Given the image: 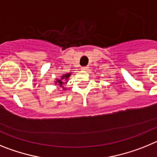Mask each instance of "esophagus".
Returning a JSON list of instances; mask_svg holds the SVG:
<instances>
[{"mask_svg":"<svg viewBox=\"0 0 157 157\" xmlns=\"http://www.w3.org/2000/svg\"><path fill=\"white\" fill-rule=\"evenodd\" d=\"M88 68H89L88 67H82L81 70L83 71H86L88 70Z\"/></svg>","mask_w":157,"mask_h":157,"instance_id":"obj_1","label":"esophagus"}]
</instances>
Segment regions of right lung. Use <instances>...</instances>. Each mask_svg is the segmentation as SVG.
Here are the masks:
<instances>
[{
    "mask_svg": "<svg viewBox=\"0 0 157 157\" xmlns=\"http://www.w3.org/2000/svg\"><path fill=\"white\" fill-rule=\"evenodd\" d=\"M71 75V72L62 75L60 78H56V81H55L56 85H57L58 87H62L63 91L67 90V88L66 87H64V85H66L67 83V82H68V78H70Z\"/></svg>",
    "mask_w": 157,
    "mask_h": 157,
    "instance_id": "1",
    "label": "right lung"
}]
</instances>
